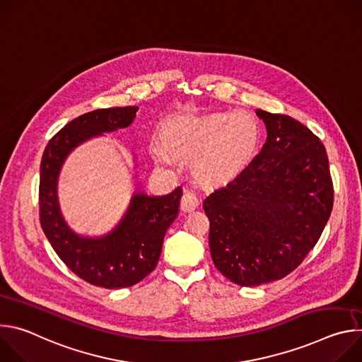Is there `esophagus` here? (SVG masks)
Wrapping results in <instances>:
<instances>
[{
	"instance_id": "1",
	"label": "esophagus",
	"mask_w": 362,
	"mask_h": 362,
	"mask_svg": "<svg viewBox=\"0 0 362 362\" xmlns=\"http://www.w3.org/2000/svg\"><path fill=\"white\" fill-rule=\"evenodd\" d=\"M199 196L193 190H185L182 200H180V209L183 212H192L199 206Z\"/></svg>"
}]
</instances>
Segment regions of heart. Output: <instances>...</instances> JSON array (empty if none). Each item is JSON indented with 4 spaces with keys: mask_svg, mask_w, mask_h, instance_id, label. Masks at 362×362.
<instances>
[{
    "mask_svg": "<svg viewBox=\"0 0 362 362\" xmlns=\"http://www.w3.org/2000/svg\"><path fill=\"white\" fill-rule=\"evenodd\" d=\"M163 136L165 143L154 140L150 144L151 156L159 166H172L175 156L189 158L202 153V168L221 173L240 163L253 150L259 129L247 113H214L176 117L168 123Z\"/></svg>",
    "mask_w": 362,
    "mask_h": 362,
    "instance_id": "heart-1",
    "label": "heart"
}]
</instances>
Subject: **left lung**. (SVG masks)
I'll return each instance as SVG.
<instances>
[{"instance_id":"1","label":"left lung","mask_w":362,"mask_h":362,"mask_svg":"<svg viewBox=\"0 0 362 362\" xmlns=\"http://www.w3.org/2000/svg\"><path fill=\"white\" fill-rule=\"evenodd\" d=\"M256 116L268 132L262 150L203 200L214 264L240 286L295 271L317 245L334 204L320 137L286 115Z\"/></svg>"}]
</instances>
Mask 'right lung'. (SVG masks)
<instances>
[{
  "instance_id": "add662e5",
  "label": "right lung",
  "mask_w": 362,
  "mask_h": 362,
  "mask_svg": "<svg viewBox=\"0 0 362 362\" xmlns=\"http://www.w3.org/2000/svg\"><path fill=\"white\" fill-rule=\"evenodd\" d=\"M137 107L100 109L67 123L45 146L40 166V223L60 259L83 281L107 289L133 286L156 268L168 228L179 214L182 187L165 196L137 192L120 225L107 236L88 239L64 222L57 177L67 154L93 136L124 129Z\"/></svg>"
}]
</instances>
